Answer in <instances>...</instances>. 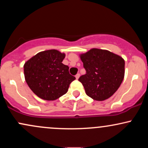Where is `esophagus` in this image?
I'll use <instances>...</instances> for the list:
<instances>
[{
  "label": "esophagus",
  "mask_w": 148,
  "mask_h": 148,
  "mask_svg": "<svg viewBox=\"0 0 148 148\" xmlns=\"http://www.w3.org/2000/svg\"><path fill=\"white\" fill-rule=\"evenodd\" d=\"M79 76H80V74H76V79H79Z\"/></svg>",
  "instance_id": "34e87169"
}]
</instances>
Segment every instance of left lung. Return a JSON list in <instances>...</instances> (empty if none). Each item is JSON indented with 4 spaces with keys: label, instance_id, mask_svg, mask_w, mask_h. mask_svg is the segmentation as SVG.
<instances>
[{
    "label": "left lung",
    "instance_id": "left-lung-1",
    "mask_svg": "<svg viewBox=\"0 0 148 148\" xmlns=\"http://www.w3.org/2000/svg\"><path fill=\"white\" fill-rule=\"evenodd\" d=\"M86 73L79 77L88 96L97 101L111 97L123 82L125 60L108 51L92 49L81 55Z\"/></svg>",
    "mask_w": 148,
    "mask_h": 148
}]
</instances>
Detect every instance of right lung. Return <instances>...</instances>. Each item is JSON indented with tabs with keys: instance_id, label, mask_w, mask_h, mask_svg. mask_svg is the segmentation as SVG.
I'll list each match as a JSON object with an SVG mask.
<instances>
[{
	"instance_id": "add662e5",
	"label": "right lung",
	"mask_w": 148,
	"mask_h": 148,
	"mask_svg": "<svg viewBox=\"0 0 148 148\" xmlns=\"http://www.w3.org/2000/svg\"><path fill=\"white\" fill-rule=\"evenodd\" d=\"M65 57L55 49L38 53L23 66L25 79L31 90L41 99L53 101L67 93L76 78L62 64Z\"/></svg>"
}]
</instances>
